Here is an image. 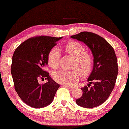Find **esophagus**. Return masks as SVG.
<instances>
[{
    "instance_id": "obj_1",
    "label": "esophagus",
    "mask_w": 129,
    "mask_h": 129,
    "mask_svg": "<svg viewBox=\"0 0 129 129\" xmlns=\"http://www.w3.org/2000/svg\"><path fill=\"white\" fill-rule=\"evenodd\" d=\"M63 86H64V87H66L68 88L69 89H73V87H72V86H67V85H63Z\"/></svg>"
}]
</instances>
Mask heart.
I'll list each match as a JSON object with an SVG mask.
<instances>
[{
  "label": "heart",
  "instance_id": "obj_1",
  "mask_svg": "<svg viewBox=\"0 0 129 129\" xmlns=\"http://www.w3.org/2000/svg\"><path fill=\"white\" fill-rule=\"evenodd\" d=\"M64 50L75 60L71 70H60L52 74L53 79L59 83L66 85L77 82L79 75L86 77L91 73L93 66L92 56L87 52L83 44L76 41H70L65 45ZM60 53L59 49L53 47L49 51L47 55V63L52 69H56L59 65Z\"/></svg>",
  "mask_w": 129,
  "mask_h": 129
}]
</instances>
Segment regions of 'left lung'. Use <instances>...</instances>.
<instances>
[{"instance_id":"8db88e82","label":"left lung","mask_w":129,"mask_h":129,"mask_svg":"<svg viewBox=\"0 0 129 129\" xmlns=\"http://www.w3.org/2000/svg\"><path fill=\"white\" fill-rule=\"evenodd\" d=\"M86 44L93 56V68L87 79L89 84L81 88L83 94L76 100L77 105L93 108L103 103L115 86L118 73L117 57L112 46L99 35L82 31L70 36ZM93 86L89 88L90 84Z\"/></svg>"}]
</instances>
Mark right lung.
I'll return each mask as SVG.
<instances>
[{
    "mask_svg": "<svg viewBox=\"0 0 129 129\" xmlns=\"http://www.w3.org/2000/svg\"><path fill=\"white\" fill-rule=\"evenodd\" d=\"M61 38L40 36L31 38L21 43L14 52L11 73L15 90L22 101L29 106L42 108L53 100L60 85L52 80L45 69L47 55ZM39 78L48 82L40 85Z\"/></svg>",
    "mask_w": 129,
    "mask_h": 129,
    "instance_id": "add662e5",
    "label": "right lung"
}]
</instances>
